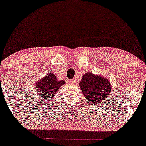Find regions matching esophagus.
I'll return each instance as SVG.
<instances>
[{
    "label": "esophagus",
    "mask_w": 146,
    "mask_h": 146,
    "mask_svg": "<svg viewBox=\"0 0 146 146\" xmlns=\"http://www.w3.org/2000/svg\"><path fill=\"white\" fill-rule=\"evenodd\" d=\"M69 82H70L71 84H73V83L75 82V80H74V79H71V80H70V81H69Z\"/></svg>",
    "instance_id": "esophagus-1"
}]
</instances>
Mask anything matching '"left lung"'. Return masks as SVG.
<instances>
[{
    "label": "left lung",
    "instance_id": "left-lung-1",
    "mask_svg": "<svg viewBox=\"0 0 146 146\" xmlns=\"http://www.w3.org/2000/svg\"><path fill=\"white\" fill-rule=\"evenodd\" d=\"M78 85L86 99L92 104H99L109 98L112 85L107 77L103 75L86 73Z\"/></svg>",
    "mask_w": 146,
    "mask_h": 146
}]
</instances>
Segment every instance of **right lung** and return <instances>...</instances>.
Here are the masks:
<instances>
[{"label": "right lung", "instance_id": "add662e5", "mask_svg": "<svg viewBox=\"0 0 146 146\" xmlns=\"http://www.w3.org/2000/svg\"><path fill=\"white\" fill-rule=\"evenodd\" d=\"M66 84L64 80L57 79L56 76L52 73H48L45 77L36 80L34 83V89L41 97L43 101L53 100L62 86Z\"/></svg>", "mask_w": 146, "mask_h": 146}]
</instances>
